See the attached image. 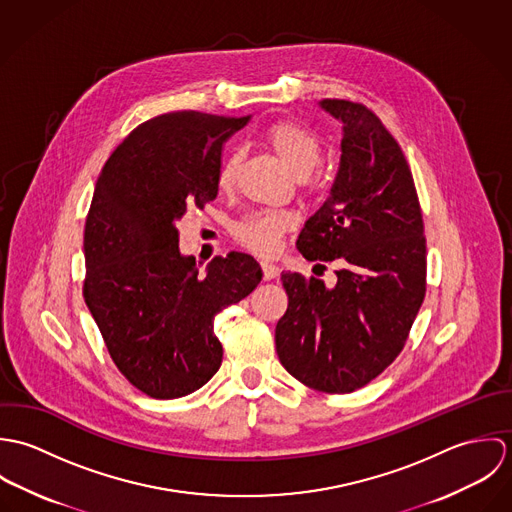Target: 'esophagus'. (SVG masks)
I'll return each instance as SVG.
<instances>
[{
  "mask_svg": "<svg viewBox=\"0 0 512 512\" xmlns=\"http://www.w3.org/2000/svg\"><path fill=\"white\" fill-rule=\"evenodd\" d=\"M262 274H264L266 282L276 280L278 278V266H274L272 262H262Z\"/></svg>",
  "mask_w": 512,
  "mask_h": 512,
  "instance_id": "esophagus-1",
  "label": "esophagus"
}]
</instances>
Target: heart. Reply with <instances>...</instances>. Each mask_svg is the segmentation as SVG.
I'll use <instances>...</instances> for the list:
<instances>
[{
  "mask_svg": "<svg viewBox=\"0 0 512 512\" xmlns=\"http://www.w3.org/2000/svg\"><path fill=\"white\" fill-rule=\"evenodd\" d=\"M264 142L295 177H307L319 167L323 157V146L317 134L293 120H278L270 124L264 132ZM240 161V151H230L222 161L217 177L222 191L232 189ZM292 226L293 219L288 213L258 211L238 220L232 234L242 248L258 256H272L280 250L282 238L288 230H292Z\"/></svg>",
  "mask_w": 512,
  "mask_h": 512,
  "instance_id": "obj_1",
  "label": "heart"
}]
</instances>
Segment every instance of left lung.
Returning a JSON list of instances; mask_svg holds the SVG:
<instances>
[{"mask_svg":"<svg viewBox=\"0 0 512 512\" xmlns=\"http://www.w3.org/2000/svg\"><path fill=\"white\" fill-rule=\"evenodd\" d=\"M321 108L343 124L341 163L295 246L309 262L339 260L341 270L333 288L282 274L288 311L276 351L301 384L347 394L402 353L426 295V236L410 165L380 118L351 100L327 98Z\"/></svg>","mask_w":512,"mask_h":512,"instance_id":"left-lung-1","label":"left lung"}]
</instances>
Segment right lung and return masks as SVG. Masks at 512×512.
<instances>
[{
  "mask_svg": "<svg viewBox=\"0 0 512 512\" xmlns=\"http://www.w3.org/2000/svg\"><path fill=\"white\" fill-rule=\"evenodd\" d=\"M250 116L181 110L155 116L112 151L84 226V301L118 370L157 400L187 396L222 363L213 321L260 284L242 252L199 276L179 252L177 222L219 195L226 140Z\"/></svg>",
  "mask_w": 512,
  "mask_h": 512,
  "instance_id": "obj_1",
  "label": "right lung"
}]
</instances>
